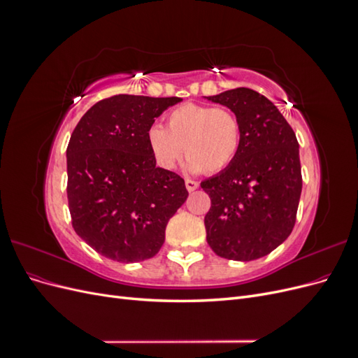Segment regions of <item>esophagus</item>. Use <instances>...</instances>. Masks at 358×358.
Returning a JSON list of instances; mask_svg holds the SVG:
<instances>
[{
  "label": "esophagus",
  "instance_id": "34e87169",
  "mask_svg": "<svg viewBox=\"0 0 358 358\" xmlns=\"http://www.w3.org/2000/svg\"><path fill=\"white\" fill-rule=\"evenodd\" d=\"M185 185H187V189H188L189 192H192L194 189L199 188V182H197V180H192V179H187V180H185Z\"/></svg>",
  "mask_w": 358,
  "mask_h": 358
}]
</instances>
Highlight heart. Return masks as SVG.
Listing matches in <instances>:
<instances>
[{
	"instance_id": "obj_1",
	"label": "heart",
	"mask_w": 358,
	"mask_h": 358,
	"mask_svg": "<svg viewBox=\"0 0 358 358\" xmlns=\"http://www.w3.org/2000/svg\"><path fill=\"white\" fill-rule=\"evenodd\" d=\"M148 143L158 164L170 170L183 152L191 171L208 175L222 171L236 159L242 146V124L224 107L187 103L167 116V128L154 124Z\"/></svg>"
}]
</instances>
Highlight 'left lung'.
Wrapping results in <instances>:
<instances>
[{"label":"left lung","mask_w":358,"mask_h":358,"mask_svg":"<svg viewBox=\"0 0 358 358\" xmlns=\"http://www.w3.org/2000/svg\"><path fill=\"white\" fill-rule=\"evenodd\" d=\"M231 109L242 124V146L231 164L201 182L210 209L204 216L212 251L251 262L291 234L301 194L299 142L276 106L249 88L208 96Z\"/></svg>","instance_id":"1"}]
</instances>
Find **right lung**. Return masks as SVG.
I'll use <instances>...</instances> for the list:
<instances>
[{"mask_svg":"<svg viewBox=\"0 0 358 358\" xmlns=\"http://www.w3.org/2000/svg\"><path fill=\"white\" fill-rule=\"evenodd\" d=\"M179 96L119 94L95 103L67 146V197L74 231L119 263L154 257L188 191L178 173L157 167L148 129Z\"/></svg>","mask_w":358,"mask_h":358,"instance_id":"right-lung-1","label":"right lung"}]
</instances>
